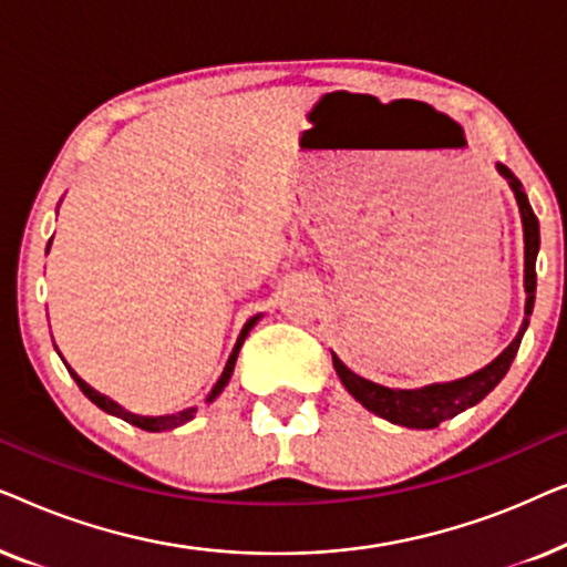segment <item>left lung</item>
<instances>
[{
	"label": "left lung",
	"instance_id": "8db88e82",
	"mask_svg": "<svg viewBox=\"0 0 567 567\" xmlns=\"http://www.w3.org/2000/svg\"><path fill=\"white\" fill-rule=\"evenodd\" d=\"M495 169L506 177V183L514 190L518 214H522V227H524V291H526V305H524V322L518 328L516 338L511 340L506 351H503L498 359H493L485 369L475 371V374L456 379V382H444V384H429L421 386V390H390V386H382L377 382H369L359 374H353L351 369L346 367L343 361L332 353V367H336L340 382L348 392L353 394L355 400L361 402L363 408L371 410V413L384 417V421L405 425V429H436L439 423L449 421V417L464 413L467 408H475L480 400L487 398L506 371L516 359L518 346H522V338L526 328H529V315L534 309V293H537V252H539V221L534 216L529 198H526L524 185L518 177L511 173L506 165H495Z\"/></svg>",
	"mask_w": 567,
	"mask_h": 567
}]
</instances>
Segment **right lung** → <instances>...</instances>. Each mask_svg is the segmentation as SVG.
Returning <instances> with one entry per match:
<instances>
[{
    "instance_id": "obj_1",
    "label": "right lung",
    "mask_w": 567,
    "mask_h": 567,
    "mask_svg": "<svg viewBox=\"0 0 567 567\" xmlns=\"http://www.w3.org/2000/svg\"><path fill=\"white\" fill-rule=\"evenodd\" d=\"M49 247H51V243H49ZM260 320V315H255L252 320H247L245 322V328H243V332H239V338H237V343H235V348H231V353H229V359H227V367H224V371H221V377H219V382L214 384V390L208 392V398H206V402H214L216 398H219L221 394V390L224 386L229 384V377H231V371H235V363H237V355H239V348H243V343H245V338H247V332L252 330V324ZM72 371V369H69ZM72 377H74V382L80 384V390L87 394V398L95 402V405L100 408V410H105L107 415H115V417H121V421H126V423H131V425H136V429H142V431H152V433H159V431H173V429H177V425H183V423H188V421H193V417H196V408H185V410H181V413H173V415H138V413H131V410H126V408H121L118 402L115 400H111V398H105V394H100L97 390H92V386L84 382V379L76 374V371H72Z\"/></svg>"
}]
</instances>
